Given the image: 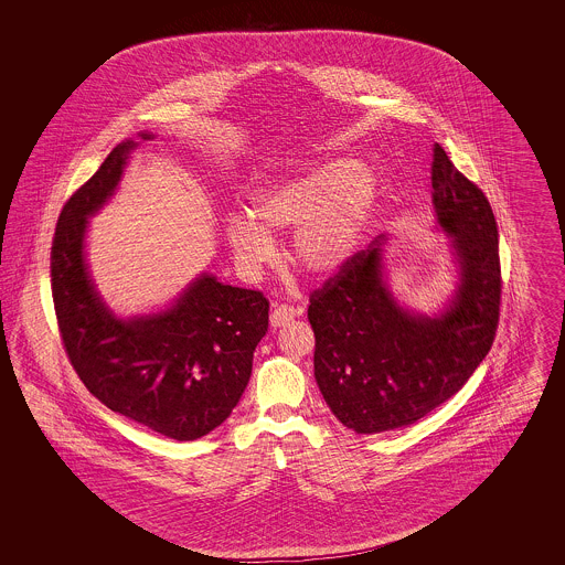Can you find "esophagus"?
Returning a JSON list of instances; mask_svg holds the SVG:
<instances>
[{"mask_svg":"<svg viewBox=\"0 0 565 565\" xmlns=\"http://www.w3.org/2000/svg\"><path fill=\"white\" fill-rule=\"evenodd\" d=\"M296 316H300V311L290 307V305H275L273 311H270V326L273 328H279V326H286V323L292 322Z\"/></svg>","mask_w":565,"mask_h":565,"instance_id":"esophagus-1","label":"esophagus"}]
</instances>
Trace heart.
Wrapping results in <instances>:
<instances>
[{
	"instance_id": "obj_1",
	"label": "heart",
	"mask_w": 565,
	"mask_h": 565,
	"mask_svg": "<svg viewBox=\"0 0 565 565\" xmlns=\"http://www.w3.org/2000/svg\"><path fill=\"white\" fill-rule=\"evenodd\" d=\"M379 203L375 171L360 161L337 159L256 190L249 217L233 215L226 242L245 273L275 260L273 235L295 231L290 256L311 277H330L358 252Z\"/></svg>"
}]
</instances>
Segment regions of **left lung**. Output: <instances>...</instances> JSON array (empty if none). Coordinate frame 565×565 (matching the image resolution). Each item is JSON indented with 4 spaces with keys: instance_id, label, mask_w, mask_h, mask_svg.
<instances>
[{
    "instance_id": "left-lung-1",
    "label": "left lung",
    "mask_w": 565,
    "mask_h": 565,
    "mask_svg": "<svg viewBox=\"0 0 565 565\" xmlns=\"http://www.w3.org/2000/svg\"><path fill=\"white\" fill-rule=\"evenodd\" d=\"M431 189L457 265L456 292L438 316L413 313L394 298L383 237L309 298L316 381L334 417L358 434L415 424L457 394L493 345L502 277L491 205L438 143Z\"/></svg>"
}]
</instances>
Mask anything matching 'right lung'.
Wrapping results in <instances>:
<instances>
[{
	"instance_id": "right-lung-1",
	"label": "right lung",
	"mask_w": 565,
	"mask_h": 565,
	"mask_svg": "<svg viewBox=\"0 0 565 565\" xmlns=\"http://www.w3.org/2000/svg\"><path fill=\"white\" fill-rule=\"evenodd\" d=\"M135 148L134 139L118 143L63 205L51 252L54 313L67 358L95 398L167 438L196 440L239 403L269 328V300L203 273L164 311L129 320L111 313L90 279L84 239Z\"/></svg>"
}]
</instances>
